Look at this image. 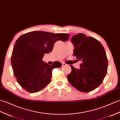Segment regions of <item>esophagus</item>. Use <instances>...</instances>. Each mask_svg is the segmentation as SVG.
Masks as SVG:
<instances>
[{
	"label": "esophagus",
	"instance_id": "1",
	"mask_svg": "<svg viewBox=\"0 0 120 120\" xmlns=\"http://www.w3.org/2000/svg\"><path fill=\"white\" fill-rule=\"evenodd\" d=\"M67 65L66 64L64 63H62V67H65V66H66Z\"/></svg>",
	"mask_w": 120,
	"mask_h": 120
}]
</instances>
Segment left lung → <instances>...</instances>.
Segmentation results:
<instances>
[{
  "label": "left lung",
  "mask_w": 120,
  "mask_h": 120,
  "mask_svg": "<svg viewBox=\"0 0 120 120\" xmlns=\"http://www.w3.org/2000/svg\"><path fill=\"white\" fill-rule=\"evenodd\" d=\"M71 42L73 54L82 64L79 69L70 65L68 81L79 91H91L99 86L107 73L108 60L104 48L96 39L82 33L73 36Z\"/></svg>",
  "instance_id": "8db88e82"
}]
</instances>
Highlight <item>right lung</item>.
I'll use <instances>...</instances> for the list:
<instances>
[{
	"label": "right lung",
	"mask_w": 120,
	"mask_h": 120,
	"mask_svg": "<svg viewBox=\"0 0 120 120\" xmlns=\"http://www.w3.org/2000/svg\"><path fill=\"white\" fill-rule=\"evenodd\" d=\"M69 34L44 31L30 32L20 36L13 48L11 64L14 75L22 88L29 92H38L50 83L52 70L62 64L48 65L42 61L44 54L52 51L55 42L67 41Z\"/></svg>",
	"instance_id": "obj_1"
}]
</instances>
